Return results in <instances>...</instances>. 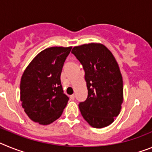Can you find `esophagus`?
<instances>
[{
    "instance_id": "1",
    "label": "esophagus",
    "mask_w": 152,
    "mask_h": 152,
    "mask_svg": "<svg viewBox=\"0 0 152 152\" xmlns=\"http://www.w3.org/2000/svg\"><path fill=\"white\" fill-rule=\"evenodd\" d=\"M70 98H71V100H75V95H74V94L71 95V96H70Z\"/></svg>"
}]
</instances>
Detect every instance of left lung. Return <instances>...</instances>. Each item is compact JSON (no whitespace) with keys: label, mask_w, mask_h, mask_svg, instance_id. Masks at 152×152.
<instances>
[{"label":"left lung","mask_w":152,"mask_h":152,"mask_svg":"<svg viewBox=\"0 0 152 152\" xmlns=\"http://www.w3.org/2000/svg\"><path fill=\"white\" fill-rule=\"evenodd\" d=\"M72 53L83 65L88 95L79 103L80 113L94 128L113 123L123 101V77L112 52L103 44L75 46Z\"/></svg>","instance_id":"left-lung-1"}]
</instances>
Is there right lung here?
<instances>
[{
	"label": "right lung",
	"instance_id": "obj_1",
	"mask_svg": "<svg viewBox=\"0 0 152 152\" xmlns=\"http://www.w3.org/2000/svg\"><path fill=\"white\" fill-rule=\"evenodd\" d=\"M72 47H50L40 52L24 71L20 101L29 119L49 125L62 114L69 98L63 93L61 73Z\"/></svg>",
	"mask_w": 152,
	"mask_h": 152
}]
</instances>
